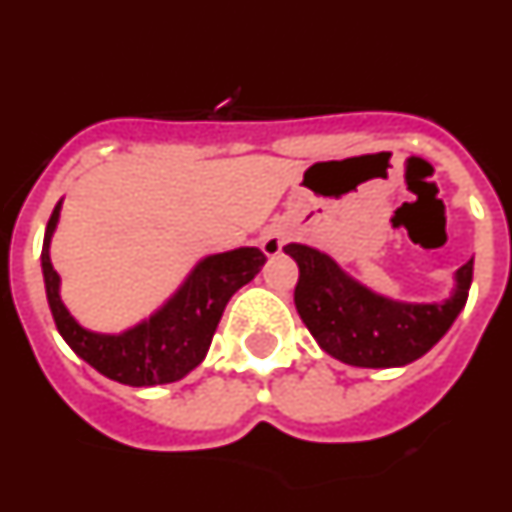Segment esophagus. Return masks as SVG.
Segmentation results:
<instances>
[{"instance_id":"esophagus-1","label":"esophagus","mask_w":512,"mask_h":512,"mask_svg":"<svg viewBox=\"0 0 512 512\" xmlns=\"http://www.w3.org/2000/svg\"><path fill=\"white\" fill-rule=\"evenodd\" d=\"M282 246H284L282 230H266V233L261 235V251H264L266 256H277V253H282Z\"/></svg>"}]
</instances>
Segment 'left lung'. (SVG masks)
Instances as JSON below:
<instances>
[{
  "label": "left lung",
  "instance_id": "8db88e82",
  "mask_svg": "<svg viewBox=\"0 0 512 512\" xmlns=\"http://www.w3.org/2000/svg\"><path fill=\"white\" fill-rule=\"evenodd\" d=\"M300 266L295 305L302 323L325 354L351 366L387 369L428 354L464 310L474 261L456 271V284L443 302H397L348 277L318 248L284 246Z\"/></svg>",
  "mask_w": 512,
  "mask_h": 512
}]
</instances>
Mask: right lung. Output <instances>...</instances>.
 <instances>
[{
    "label": "right lung",
    "instance_id": "1",
    "mask_svg": "<svg viewBox=\"0 0 512 512\" xmlns=\"http://www.w3.org/2000/svg\"><path fill=\"white\" fill-rule=\"evenodd\" d=\"M58 215L61 202L48 220L40 253L45 295L58 333L74 348V354L94 366L99 374L130 387L176 382L187 377L194 366H200L228 300L259 274L266 261L259 248H235L207 256L194 266L192 274L161 310L125 333L107 336L81 328L58 295L61 277L51 264V238L56 233Z\"/></svg>",
    "mask_w": 512,
    "mask_h": 512
}]
</instances>
